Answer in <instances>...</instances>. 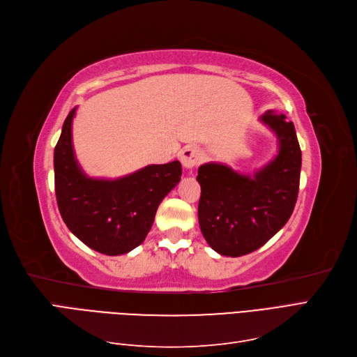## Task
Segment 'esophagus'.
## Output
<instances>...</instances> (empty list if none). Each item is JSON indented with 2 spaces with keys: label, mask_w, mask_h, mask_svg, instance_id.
Here are the masks:
<instances>
[{
  "label": "esophagus",
  "mask_w": 357,
  "mask_h": 357,
  "mask_svg": "<svg viewBox=\"0 0 357 357\" xmlns=\"http://www.w3.org/2000/svg\"><path fill=\"white\" fill-rule=\"evenodd\" d=\"M181 163L185 169H192L202 162V151L197 147H183L179 153Z\"/></svg>",
  "instance_id": "34e87169"
}]
</instances>
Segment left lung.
<instances>
[{"mask_svg": "<svg viewBox=\"0 0 357 357\" xmlns=\"http://www.w3.org/2000/svg\"><path fill=\"white\" fill-rule=\"evenodd\" d=\"M260 122L278 138V154L243 175L222 163L199 167V222L207 244L222 256L240 257L266 244L291 216L300 185L301 150L293 122L266 112Z\"/></svg>", "mask_w": 357, "mask_h": 357, "instance_id": "1", "label": "left lung"}]
</instances>
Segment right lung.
<instances>
[{"instance_id":"1","label":"right lung","mask_w":357,"mask_h":357,"mask_svg":"<svg viewBox=\"0 0 357 357\" xmlns=\"http://www.w3.org/2000/svg\"><path fill=\"white\" fill-rule=\"evenodd\" d=\"M63 123L54 149V182L60 215L85 245L107 256L129 253L151 229L158 204L181 181L178 160L149 165L117 179L88 178L75 158L72 122Z\"/></svg>"}]
</instances>
